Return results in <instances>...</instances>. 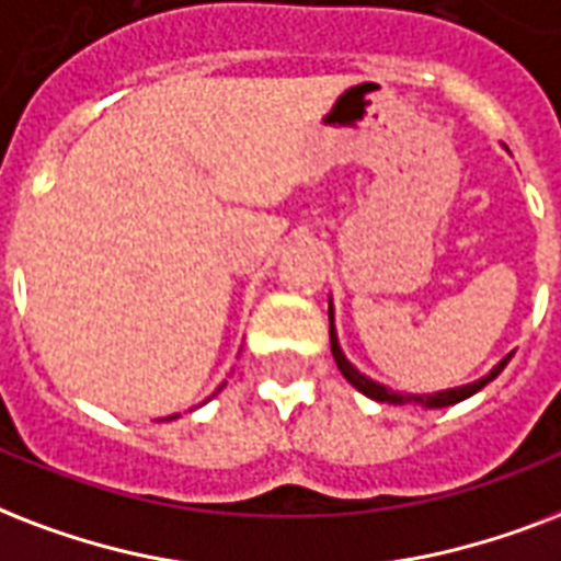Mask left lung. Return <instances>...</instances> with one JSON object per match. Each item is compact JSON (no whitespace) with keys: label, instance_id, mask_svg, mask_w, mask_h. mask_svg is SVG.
Segmentation results:
<instances>
[{"label":"left lung","instance_id":"obj_1","mask_svg":"<svg viewBox=\"0 0 561 561\" xmlns=\"http://www.w3.org/2000/svg\"><path fill=\"white\" fill-rule=\"evenodd\" d=\"M330 351H333V359H336V366H340V371L345 375V380H348L354 389H359L363 394H368V398H375V401L380 403H419V407H450V403H459L466 401V398H471L474 392H480L489 380H494V377L501 375L503 368H506V363L512 359V354H506V357L497 363V366L489 371L485 377H480V380H474V383H466V386H457V389H445V392H436V394H401V392H392V389H386V386L375 383V380H368L363 371H357V368L351 366L348 357L342 354L340 348V340H336V330H333V307H330Z\"/></svg>","mask_w":561,"mask_h":561}]
</instances>
